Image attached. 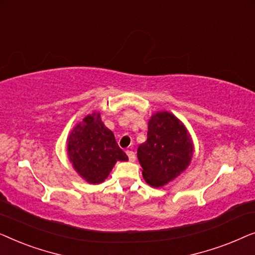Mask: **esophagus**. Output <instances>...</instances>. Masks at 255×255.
Instances as JSON below:
<instances>
[{
  "instance_id": "esophagus-1",
  "label": "esophagus",
  "mask_w": 255,
  "mask_h": 255,
  "mask_svg": "<svg viewBox=\"0 0 255 255\" xmlns=\"http://www.w3.org/2000/svg\"><path fill=\"white\" fill-rule=\"evenodd\" d=\"M127 154H128V160H130L131 162H133L134 160H135V154H134V152H132V151H127Z\"/></svg>"
}]
</instances>
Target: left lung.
<instances>
[{
	"instance_id": "left-lung-1",
	"label": "left lung",
	"mask_w": 255,
	"mask_h": 255,
	"mask_svg": "<svg viewBox=\"0 0 255 255\" xmlns=\"http://www.w3.org/2000/svg\"><path fill=\"white\" fill-rule=\"evenodd\" d=\"M193 153V139L179 118L168 111L152 115L147 140L137 151L142 176L149 186L162 187L179 176L189 166Z\"/></svg>"
}]
</instances>
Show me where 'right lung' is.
Here are the masks:
<instances>
[{"mask_svg":"<svg viewBox=\"0 0 255 255\" xmlns=\"http://www.w3.org/2000/svg\"><path fill=\"white\" fill-rule=\"evenodd\" d=\"M67 154L79 175L92 184L102 183L117 161L128 160L99 111L87 115L69 132Z\"/></svg>","mask_w":255,"mask_h":255,"instance_id":"add662e5","label":"right lung"}]
</instances>
